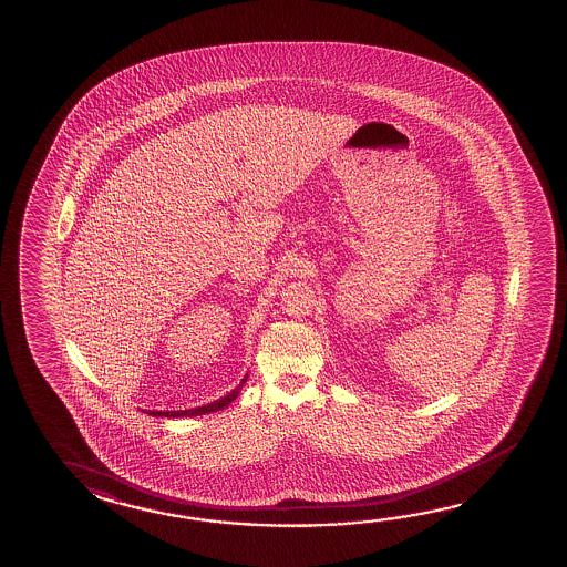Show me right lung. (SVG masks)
<instances>
[{
  "mask_svg": "<svg viewBox=\"0 0 567 567\" xmlns=\"http://www.w3.org/2000/svg\"><path fill=\"white\" fill-rule=\"evenodd\" d=\"M247 382V377L240 380L239 388H235L233 392H229L227 396L220 398V400H215V402H210L207 406L199 408H190V410H150L147 414L151 416H165V417H185V416H203V414H210V412H217V410H225V408L229 406L230 402L235 400V398L239 396L240 388L243 384Z\"/></svg>",
  "mask_w": 567,
  "mask_h": 567,
  "instance_id": "obj_1",
  "label": "right lung"
}]
</instances>
